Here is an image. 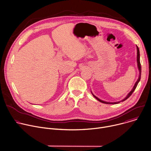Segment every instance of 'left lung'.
<instances>
[{"label": "left lung", "mask_w": 151, "mask_h": 151, "mask_svg": "<svg viewBox=\"0 0 151 151\" xmlns=\"http://www.w3.org/2000/svg\"><path fill=\"white\" fill-rule=\"evenodd\" d=\"M137 67H138L139 71V78H138L137 81H136V82L135 83V84H134V87H133V88H132V90H131V91L127 94V96L124 99H122V100H121V101H118V102H107V101H103V100H100V99H99L98 97H97L96 96H95L93 94V93L91 92L93 96L98 101H100V102H101V103H105V104H118V103H120L121 101H125V100H127L129 97H130V96L132 94V93L134 92V91L135 89L136 88L137 86V84H138V83L139 82V81H140V78H141L142 68H141V64H140V52H139V48H138L137 46Z\"/></svg>", "instance_id": "left-lung-1"}]
</instances>
